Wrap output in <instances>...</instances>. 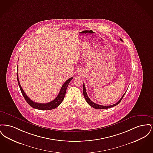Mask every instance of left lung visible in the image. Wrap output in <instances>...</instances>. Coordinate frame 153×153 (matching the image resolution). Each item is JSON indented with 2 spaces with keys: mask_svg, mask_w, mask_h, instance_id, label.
I'll list each match as a JSON object with an SVG mask.
<instances>
[{
  "mask_svg": "<svg viewBox=\"0 0 153 153\" xmlns=\"http://www.w3.org/2000/svg\"><path fill=\"white\" fill-rule=\"evenodd\" d=\"M120 39L122 41H123L121 38H120ZM125 94H126V92H125L124 94L122 96V97H121V99H120L118 102H117V103H115V104H113V105H99V104H96L95 102H94L92 101H91V100H90V99L88 97L87 94V92H86L85 87V85H84V84L83 83V94H84V97H85L86 101L87 102L88 104L89 105H91V107H92L93 108H95V109H107V108H111V107H112L116 106L120 102H121V100H122V99H123L124 96L125 95Z\"/></svg>",
  "mask_w": 153,
  "mask_h": 153,
  "instance_id": "left-lung-1",
  "label": "left lung"
}]
</instances>
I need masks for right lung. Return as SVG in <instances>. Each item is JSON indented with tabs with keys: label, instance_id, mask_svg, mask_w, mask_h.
<instances>
[{
	"label": "right lung",
	"instance_id": "obj_1",
	"mask_svg": "<svg viewBox=\"0 0 153 153\" xmlns=\"http://www.w3.org/2000/svg\"><path fill=\"white\" fill-rule=\"evenodd\" d=\"M17 80H18V83L19 85V87L20 88L21 91L22 92V94L23 96L25 99L26 100V101L30 105L36 109H40V110H49V109H53L56 108H57L58 105H59V104L62 102L64 97L65 96L66 91L67 87L70 82V81L72 80L73 77H71L69 79L66 80L65 82L64 83V84L62 85V87L60 89V91L57 95V96L56 97V99H54V100H52L49 102H47V103H37L36 102L32 101L29 97L26 95L25 94V92H24V91L23 90L22 87L19 83V81L18 79V72H17Z\"/></svg>",
	"mask_w": 153,
	"mask_h": 153
}]
</instances>
